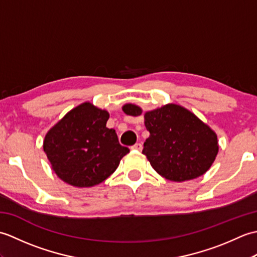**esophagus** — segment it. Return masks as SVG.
Returning <instances> with one entry per match:
<instances>
[{"label":"esophagus","instance_id":"obj_1","mask_svg":"<svg viewBox=\"0 0 257 257\" xmlns=\"http://www.w3.org/2000/svg\"><path fill=\"white\" fill-rule=\"evenodd\" d=\"M132 149L133 150H141V149H143V145H141L140 143L135 144L134 146H132Z\"/></svg>","mask_w":257,"mask_h":257}]
</instances>
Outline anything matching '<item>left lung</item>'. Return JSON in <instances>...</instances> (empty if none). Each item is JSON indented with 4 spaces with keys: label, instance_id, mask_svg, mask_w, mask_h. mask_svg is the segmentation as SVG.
<instances>
[{
    "label": "left lung",
    "instance_id": "8db88e82",
    "mask_svg": "<svg viewBox=\"0 0 257 257\" xmlns=\"http://www.w3.org/2000/svg\"><path fill=\"white\" fill-rule=\"evenodd\" d=\"M124 113L140 116L143 110L127 103ZM150 133L143 154L155 170L168 180L187 181L204 174L219 151L215 133L187 109L167 105L145 113Z\"/></svg>",
    "mask_w": 257,
    "mask_h": 257
}]
</instances>
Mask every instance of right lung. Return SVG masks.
Returning a JSON list of instances; mask_svg holds the SVG:
<instances>
[{"label": "right lung", "instance_id": "right-lung-1", "mask_svg": "<svg viewBox=\"0 0 257 257\" xmlns=\"http://www.w3.org/2000/svg\"><path fill=\"white\" fill-rule=\"evenodd\" d=\"M108 118L106 110L84 102L47 133L44 151L63 181L78 188L99 184L128 154L114 129L106 127Z\"/></svg>", "mask_w": 257, "mask_h": 257}]
</instances>
